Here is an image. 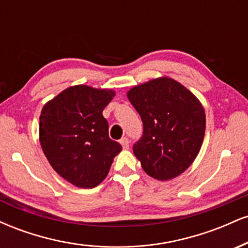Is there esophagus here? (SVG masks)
I'll list each match as a JSON object with an SVG mask.
<instances>
[{
	"mask_svg": "<svg viewBox=\"0 0 248 248\" xmlns=\"http://www.w3.org/2000/svg\"><path fill=\"white\" fill-rule=\"evenodd\" d=\"M120 143L124 149H128V148H129V140H128L127 138H122L120 140Z\"/></svg>",
	"mask_w": 248,
	"mask_h": 248,
	"instance_id": "34e87169",
	"label": "esophagus"
}]
</instances>
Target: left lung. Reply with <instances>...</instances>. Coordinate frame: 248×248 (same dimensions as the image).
Wrapping results in <instances>:
<instances>
[{"label": "left lung", "instance_id": "left-lung-1", "mask_svg": "<svg viewBox=\"0 0 248 248\" xmlns=\"http://www.w3.org/2000/svg\"><path fill=\"white\" fill-rule=\"evenodd\" d=\"M143 122L134 155L150 177L168 181L181 175L197 157L205 134V112L195 95L168 77L128 91Z\"/></svg>", "mask_w": 248, "mask_h": 248}]
</instances>
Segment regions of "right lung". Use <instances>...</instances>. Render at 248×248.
<instances>
[{
	"mask_svg": "<svg viewBox=\"0 0 248 248\" xmlns=\"http://www.w3.org/2000/svg\"><path fill=\"white\" fill-rule=\"evenodd\" d=\"M114 95L112 90L77 85L43 107L42 149L56 172L73 186L91 189L100 184L122 150L120 143L109 139L102 115Z\"/></svg>",
	"mask_w": 248,
	"mask_h": 248,
	"instance_id": "add662e5",
	"label": "right lung"
}]
</instances>
